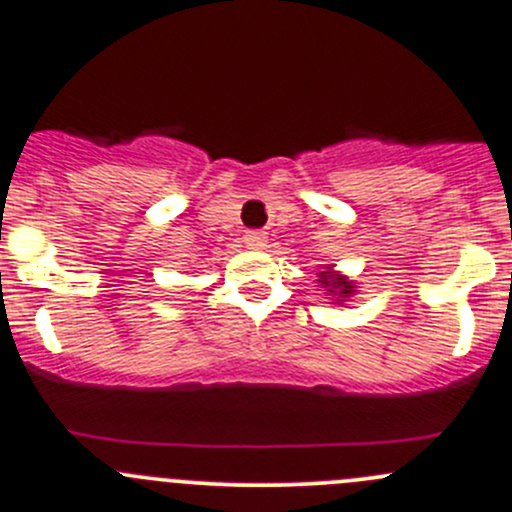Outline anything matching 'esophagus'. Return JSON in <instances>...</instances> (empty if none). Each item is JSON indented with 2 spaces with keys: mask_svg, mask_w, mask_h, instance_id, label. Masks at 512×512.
Wrapping results in <instances>:
<instances>
[{
  "mask_svg": "<svg viewBox=\"0 0 512 512\" xmlns=\"http://www.w3.org/2000/svg\"><path fill=\"white\" fill-rule=\"evenodd\" d=\"M245 245L250 247V250H265L267 235H265V232H260V230L245 232Z\"/></svg>",
  "mask_w": 512,
  "mask_h": 512,
  "instance_id": "1",
  "label": "esophagus"
}]
</instances>
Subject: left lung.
<instances>
[{"label": "left lung", "mask_w": 512, "mask_h": 512, "mask_svg": "<svg viewBox=\"0 0 512 512\" xmlns=\"http://www.w3.org/2000/svg\"><path fill=\"white\" fill-rule=\"evenodd\" d=\"M317 287H322L324 294H332V304H344L356 294L354 280L334 270V265H319Z\"/></svg>", "instance_id": "8db88e82"}]
</instances>
